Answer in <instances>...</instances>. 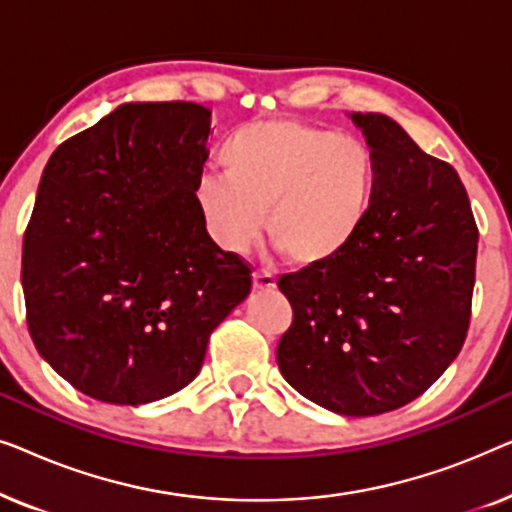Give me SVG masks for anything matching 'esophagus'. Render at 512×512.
<instances>
[{
  "label": "esophagus",
  "instance_id": "esophagus-1",
  "mask_svg": "<svg viewBox=\"0 0 512 512\" xmlns=\"http://www.w3.org/2000/svg\"><path fill=\"white\" fill-rule=\"evenodd\" d=\"M277 286V279L268 270H256L254 272V289L256 291H272Z\"/></svg>",
  "mask_w": 512,
  "mask_h": 512
}]
</instances>
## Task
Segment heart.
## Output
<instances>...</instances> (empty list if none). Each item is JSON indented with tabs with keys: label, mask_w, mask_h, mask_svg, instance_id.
Listing matches in <instances>:
<instances>
[{
	"label": "heart",
	"mask_w": 512,
	"mask_h": 512,
	"mask_svg": "<svg viewBox=\"0 0 512 512\" xmlns=\"http://www.w3.org/2000/svg\"><path fill=\"white\" fill-rule=\"evenodd\" d=\"M221 177L200 181L202 221L226 251L242 254L265 228L293 263L319 268L366 230L377 158L359 137L300 121H258L221 149Z\"/></svg>",
	"instance_id": "1"
}]
</instances>
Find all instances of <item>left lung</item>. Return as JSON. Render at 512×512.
Wrapping results in <instances>:
<instances>
[{"label":"left lung","instance_id":"left-lung-1","mask_svg":"<svg viewBox=\"0 0 512 512\" xmlns=\"http://www.w3.org/2000/svg\"><path fill=\"white\" fill-rule=\"evenodd\" d=\"M377 158L370 221L319 268L279 277L293 321L284 380L321 408L370 417L422 396L471 324L478 226L459 174L384 114H352Z\"/></svg>","mask_w":512,"mask_h":512}]
</instances>
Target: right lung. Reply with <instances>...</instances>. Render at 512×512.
Segmentation results:
<instances>
[{
    "instance_id": "1",
    "label": "right lung",
    "mask_w": 512,
    "mask_h": 512,
    "mask_svg": "<svg viewBox=\"0 0 512 512\" xmlns=\"http://www.w3.org/2000/svg\"><path fill=\"white\" fill-rule=\"evenodd\" d=\"M209 111L121 104L53 151L23 237L25 319L60 377L102 403L172 396L200 373L209 335L251 291L195 191Z\"/></svg>"
}]
</instances>
